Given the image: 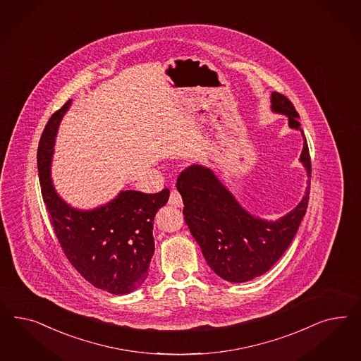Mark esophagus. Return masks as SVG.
Wrapping results in <instances>:
<instances>
[{
    "label": "esophagus",
    "mask_w": 361,
    "mask_h": 361,
    "mask_svg": "<svg viewBox=\"0 0 361 361\" xmlns=\"http://www.w3.org/2000/svg\"><path fill=\"white\" fill-rule=\"evenodd\" d=\"M169 204L171 205H173V207H177V208H180V207H183V198H181V195L173 189L172 192H171V196H169Z\"/></svg>",
    "instance_id": "34e87169"
}]
</instances>
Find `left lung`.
I'll list each match as a JSON object with an SVG mask.
<instances>
[{"mask_svg":"<svg viewBox=\"0 0 361 361\" xmlns=\"http://www.w3.org/2000/svg\"><path fill=\"white\" fill-rule=\"evenodd\" d=\"M271 109L288 118L290 128L303 136L300 163L311 177L306 136L294 104L279 92H271ZM184 202L186 225L201 247L209 267L222 279L242 283L269 271L294 240L306 214L310 184L305 196L286 216L266 221L250 214L219 181L212 169L192 165L177 178Z\"/></svg>","mask_w":361,"mask_h":361,"instance_id":"left-lung-1","label":"left lung"}]
</instances>
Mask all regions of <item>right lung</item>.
Instances as JSON below:
<instances>
[{
	"mask_svg": "<svg viewBox=\"0 0 361 361\" xmlns=\"http://www.w3.org/2000/svg\"><path fill=\"white\" fill-rule=\"evenodd\" d=\"M71 100L49 119L38 144L37 165L44 205L67 259L87 282L115 295L130 294L148 276L154 252L153 219L169 189L147 195L121 190L92 210L71 208L55 192L50 177L55 136Z\"/></svg>",
	"mask_w": 361,
	"mask_h": 361,
	"instance_id": "right-lung-1",
	"label": "right lung"
}]
</instances>
